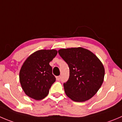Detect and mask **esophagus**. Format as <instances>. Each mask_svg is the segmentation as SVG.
Returning a JSON list of instances; mask_svg holds the SVG:
<instances>
[{
  "mask_svg": "<svg viewBox=\"0 0 122 122\" xmlns=\"http://www.w3.org/2000/svg\"><path fill=\"white\" fill-rule=\"evenodd\" d=\"M56 80H57L58 81V80H60V79H61V76H59L56 77Z\"/></svg>",
  "mask_w": 122,
  "mask_h": 122,
  "instance_id": "obj_1",
  "label": "esophagus"
}]
</instances>
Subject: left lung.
Wrapping results in <instances>:
<instances>
[{"label": "left lung", "mask_w": 122, "mask_h": 122, "mask_svg": "<svg viewBox=\"0 0 122 122\" xmlns=\"http://www.w3.org/2000/svg\"><path fill=\"white\" fill-rule=\"evenodd\" d=\"M58 53L70 69L69 79L64 83L66 95L76 102L93 97L104 79L105 69L100 59L81 47L60 49Z\"/></svg>", "instance_id": "obj_1"}]
</instances>
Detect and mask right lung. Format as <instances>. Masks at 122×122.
<instances>
[{
  "label": "right lung",
  "mask_w": 122,
  "mask_h": 122,
  "mask_svg": "<svg viewBox=\"0 0 122 122\" xmlns=\"http://www.w3.org/2000/svg\"><path fill=\"white\" fill-rule=\"evenodd\" d=\"M55 49H41L30 55L20 71V81L25 94L35 100H41L49 94L55 81L49 62L55 57Z\"/></svg>",
  "instance_id": "right-lung-1"
}]
</instances>
